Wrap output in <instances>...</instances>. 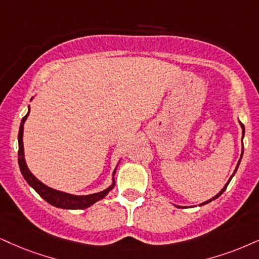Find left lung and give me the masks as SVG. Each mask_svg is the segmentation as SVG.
I'll return each instance as SVG.
<instances>
[{
	"label": "left lung",
	"instance_id": "1",
	"mask_svg": "<svg viewBox=\"0 0 259 259\" xmlns=\"http://www.w3.org/2000/svg\"><path fill=\"white\" fill-rule=\"evenodd\" d=\"M240 124H241V128H242V138H244V135H245V127H244V124H242V123H240ZM242 154H244V145H242V152H241V157H242ZM240 161H241V158H240ZM240 161H239V163H240ZM239 163H238V165H237V168H235V170H234V174H235V171H237V169H238V167H239ZM234 174H233V175H234ZM233 175H232V177H231V179H229V181H231V180H232ZM229 181H228V183H227V184H226V186H225V187H223V190L221 191V192H220L219 194H216V196H215V197H213V198H212V199H210V200H206V202H205V203L200 204V205H204V204H207V203H210V202H211V200H213V199H216V198H219L220 196H221V194H222L223 192H225V190H226V188H227V186H228V184H229Z\"/></svg>",
	"mask_w": 259,
	"mask_h": 259
}]
</instances>
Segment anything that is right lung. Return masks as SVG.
<instances>
[{
    "mask_svg": "<svg viewBox=\"0 0 259 259\" xmlns=\"http://www.w3.org/2000/svg\"><path fill=\"white\" fill-rule=\"evenodd\" d=\"M28 114H30V109L28 113L22 117L21 123H20V130H19V151H18V161H19V167H20L22 177L25 178V180L27 181L28 185L33 188L39 196L43 198L44 200H47L48 203L52 204V205L56 207H61V209H86V207L91 206L92 204L98 202V200L103 199L108 193L113 190L114 184L110 187H108L107 190L102 191L100 193H94L89 194V196H73V194L60 192V191L53 190V188L48 187L43 183H40L38 179L31 173L30 169L27 168L26 162L24 158V144H22V133H24V122L26 121ZM115 174V170H114ZM113 174V177H114ZM114 180V178H113Z\"/></svg>",
    "mask_w": 259,
    "mask_h": 259,
    "instance_id": "1",
    "label": "right lung"
}]
</instances>
